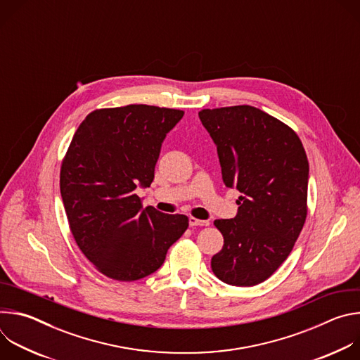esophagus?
Here are the masks:
<instances>
[{
  "label": "esophagus",
  "instance_id": "obj_1",
  "mask_svg": "<svg viewBox=\"0 0 360 360\" xmlns=\"http://www.w3.org/2000/svg\"><path fill=\"white\" fill-rule=\"evenodd\" d=\"M210 221H202V219H196V218H189V226H208Z\"/></svg>",
  "mask_w": 360,
  "mask_h": 360
}]
</instances>
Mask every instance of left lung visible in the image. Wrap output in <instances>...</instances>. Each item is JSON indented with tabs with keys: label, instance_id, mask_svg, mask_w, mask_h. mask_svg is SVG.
Segmentation results:
<instances>
[{
	"label": "left lung",
	"instance_id": "obj_1",
	"mask_svg": "<svg viewBox=\"0 0 360 360\" xmlns=\"http://www.w3.org/2000/svg\"><path fill=\"white\" fill-rule=\"evenodd\" d=\"M199 118L217 145L225 186L240 192L236 217L214 222L224 246L212 271L232 286L258 285L283 264L303 228L306 152L288 125L250 105L203 110Z\"/></svg>",
	"mask_w": 360,
	"mask_h": 360
}]
</instances>
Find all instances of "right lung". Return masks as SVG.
<instances>
[{"label":"right lung","mask_w":360,"mask_h":360,"mask_svg":"<svg viewBox=\"0 0 360 360\" xmlns=\"http://www.w3.org/2000/svg\"><path fill=\"white\" fill-rule=\"evenodd\" d=\"M184 111L152 105L96 110L78 127L60 188L74 239L105 276L132 282L158 271L188 217L142 208L167 134Z\"/></svg>","instance_id":"obj_1"}]
</instances>
